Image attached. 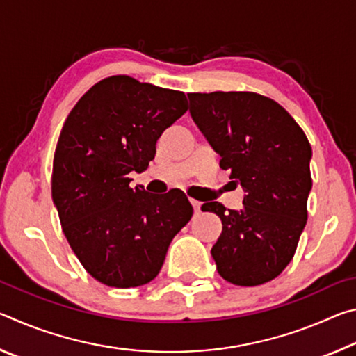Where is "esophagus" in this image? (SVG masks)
Instances as JSON below:
<instances>
[{"instance_id": "1", "label": "esophagus", "mask_w": 356, "mask_h": 356, "mask_svg": "<svg viewBox=\"0 0 356 356\" xmlns=\"http://www.w3.org/2000/svg\"><path fill=\"white\" fill-rule=\"evenodd\" d=\"M190 202H191V206H193V209H195V212H200L202 204H201L200 201H196V200H190Z\"/></svg>"}]
</instances>
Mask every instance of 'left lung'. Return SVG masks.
Segmentation results:
<instances>
[{"instance_id": "8db88e82", "label": "left lung", "mask_w": 356, "mask_h": 356, "mask_svg": "<svg viewBox=\"0 0 356 356\" xmlns=\"http://www.w3.org/2000/svg\"><path fill=\"white\" fill-rule=\"evenodd\" d=\"M190 114L220 166L245 190L243 209L202 204L221 218L212 248L216 270L236 286H259L292 261L308 220L311 144L293 118L256 92L188 94Z\"/></svg>"}]
</instances>
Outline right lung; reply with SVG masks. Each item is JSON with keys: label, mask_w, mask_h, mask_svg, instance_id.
<instances>
[{"label": "right lung", "mask_w": 356, "mask_h": 356, "mask_svg": "<svg viewBox=\"0 0 356 356\" xmlns=\"http://www.w3.org/2000/svg\"><path fill=\"white\" fill-rule=\"evenodd\" d=\"M188 110L184 92L114 75L89 89L63 125L51 196L70 248L110 287H138L159 275L171 240L191 220L184 191L130 188L147 170L161 134Z\"/></svg>", "instance_id": "obj_1"}]
</instances>
